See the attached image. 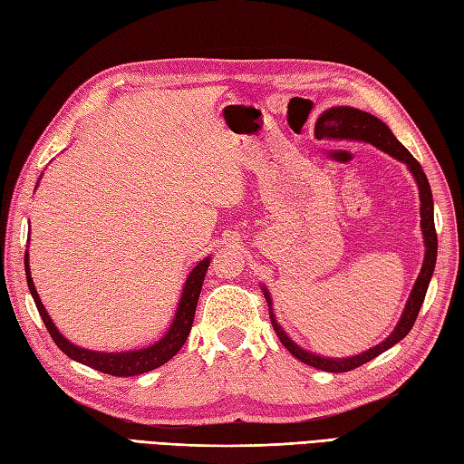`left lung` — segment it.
I'll return each instance as SVG.
<instances>
[{
	"instance_id": "1",
	"label": "left lung",
	"mask_w": 464,
	"mask_h": 464,
	"mask_svg": "<svg viewBox=\"0 0 464 464\" xmlns=\"http://www.w3.org/2000/svg\"><path fill=\"white\" fill-rule=\"evenodd\" d=\"M317 137L319 135H329L334 139H356V140H364V142H372L374 147H378L380 150H384L392 157L406 162L410 172L413 174L415 180H418V188H420V199H421V229H423V239H425V260H423V266L418 280H415V286L410 294V300L406 304V310L401 314V319L398 327L392 331V335L380 343V345L368 349L362 354H356V356H349V359H324V356H317L307 353L304 349H300L295 345L294 341L288 339V335L284 334L282 327L276 324V317L272 314V307H270V295L265 290V298L268 302L270 307V324L275 327L276 335L280 339V343L284 347H286L295 359H300L302 362L310 364L314 368H319V371H327V372H347L353 371V368L361 366L368 361L376 359L378 354H382L384 351H388L390 347H394L398 341H401L406 337L415 319H418L420 314V307L425 300V292L427 286H430V280L433 275V268H435V260H437V233H435V223H433V196H431V188L430 182H427V176L421 169V164L411 157V152L401 145V142L392 135V130L386 127V123L380 121L378 117L361 111V110H354V108H331L327 110L322 117L317 119Z\"/></svg>"
}]
</instances>
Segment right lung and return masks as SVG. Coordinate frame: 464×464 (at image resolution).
<instances>
[{"mask_svg":"<svg viewBox=\"0 0 464 464\" xmlns=\"http://www.w3.org/2000/svg\"><path fill=\"white\" fill-rule=\"evenodd\" d=\"M208 266H209V258H204L192 272H189L174 322L169 329V334H166L157 343V345H152L149 349H140V351H130V353H96V351L80 349L58 334V329L54 327L49 314H46V310H44V305L41 304L37 290H34V284H33L31 272H29V255H25V272H27L29 290H31L34 304H37V310L43 317L46 329H49L53 341L56 343V347L63 353H66L70 359H74L82 364L92 366V368H96V371L111 374V376L145 374L149 371H154V368L162 366L164 362H169L172 356L182 349V345L189 335V329H192V324H194L196 305H198L201 284H204Z\"/></svg>","mask_w":464,"mask_h":464,"instance_id":"1","label":"right lung"}]
</instances>
